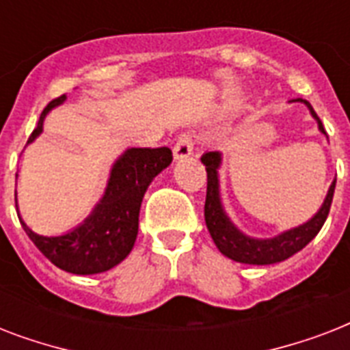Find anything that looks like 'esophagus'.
Masks as SVG:
<instances>
[{"instance_id": "obj_1", "label": "esophagus", "mask_w": 350, "mask_h": 350, "mask_svg": "<svg viewBox=\"0 0 350 350\" xmlns=\"http://www.w3.org/2000/svg\"><path fill=\"white\" fill-rule=\"evenodd\" d=\"M194 150V142H192V134L191 132H185V134H181L178 137V142H176L174 148H172V152H174V159H185L189 158Z\"/></svg>"}]
</instances>
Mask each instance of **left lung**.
<instances>
[{
    "label": "left lung",
    "mask_w": 350,
    "mask_h": 350,
    "mask_svg": "<svg viewBox=\"0 0 350 350\" xmlns=\"http://www.w3.org/2000/svg\"><path fill=\"white\" fill-rule=\"evenodd\" d=\"M293 101L304 103L309 109L310 116L318 123V131L325 134V129L321 125L320 118L310 107L307 100L296 98ZM202 163L207 169V198H205V224L213 236L214 243L219 249V252L227 258L239 263H249V265H271L291 258L293 254L299 252L310 239L320 232V229L325 224L329 211H331L332 196H334V187L336 181H332L327 196L321 203L320 211L307 219L305 224L293 227V229L283 230V232L272 236V238H250L245 232L232 224V219L227 216L221 203V194H219V174L218 170L221 167V152L213 150L205 152L202 156Z\"/></svg>",
    "instance_id": "8db88e82"
}]
</instances>
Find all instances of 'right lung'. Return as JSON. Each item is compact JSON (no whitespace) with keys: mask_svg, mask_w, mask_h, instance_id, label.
<instances>
[{"mask_svg":"<svg viewBox=\"0 0 350 350\" xmlns=\"http://www.w3.org/2000/svg\"><path fill=\"white\" fill-rule=\"evenodd\" d=\"M67 96L52 100L41 112L38 126L30 134L32 143L43 132V121L54 107L62 105ZM172 161L170 148H126L114 161L105 192L83 224L59 236H41L27 227L25 232L41 254L62 271L72 274H100L131 254L137 236L139 207L152 180ZM19 216V214H18Z\"/></svg>","mask_w":350,"mask_h":350,"instance_id":"obj_1","label":"right lung"}]
</instances>
